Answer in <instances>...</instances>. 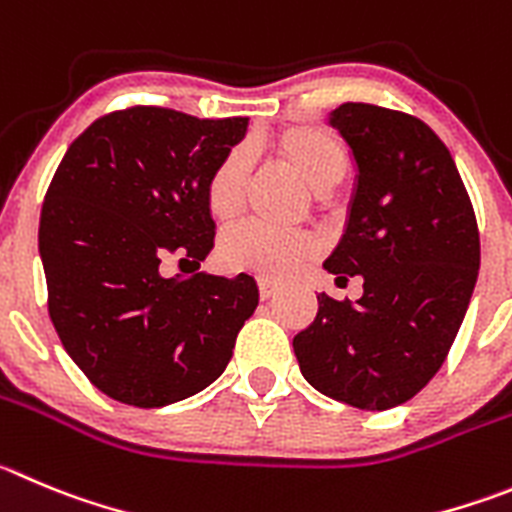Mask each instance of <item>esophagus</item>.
Listing matches in <instances>:
<instances>
[{
	"mask_svg": "<svg viewBox=\"0 0 512 512\" xmlns=\"http://www.w3.org/2000/svg\"><path fill=\"white\" fill-rule=\"evenodd\" d=\"M257 285H260V295H262V300L272 298V295H275V293H278V290H280V285H278V283H272V280H267V278H260V280H257Z\"/></svg>",
	"mask_w": 512,
	"mask_h": 512,
	"instance_id": "1",
	"label": "esophagus"
}]
</instances>
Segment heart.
Instances as JSON below:
<instances>
[{
  "label": "heart",
  "mask_w": 512,
  "mask_h": 512,
  "mask_svg": "<svg viewBox=\"0 0 512 512\" xmlns=\"http://www.w3.org/2000/svg\"><path fill=\"white\" fill-rule=\"evenodd\" d=\"M275 154L315 194L331 191L348 169V151L341 138L318 126H288L272 138ZM247 161L240 148L229 151L209 174L204 202L214 219H232L242 204ZM318 255V242L303 232H278L265 224H242L224 234L219 260L227 270L255 272L262 278H293Z\"/></svg>",
  "instance_id": "obj_1"
}]
</instances>
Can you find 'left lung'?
I'll return each instance as SVG.
<instances>
[{
	"mask_svg": "<svg viewBox=\"0 0 512 512\" xmlns=\"http://www.w3.org/2000/svg\"><path fill=\"white\" fill-rule=\"evenodd\" d=\"M356 179L346 224L323 267L364 295L318 293L293 338L305 381L331 399L384 412L429 384L455 343L480 270L475 212L450 151L419 118L369 103L328 113Z\"/></svg>",
	"mask_w": 512,
	"mask_h": 512,
	"instance_id": "left-lung-1",
	"label": "left lung"
}]
</instances>
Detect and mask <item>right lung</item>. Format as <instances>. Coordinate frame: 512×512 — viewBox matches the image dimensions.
Here are the masks:
<instances>
[{
  "mask_svg": "<svg viewBox=\"0 0 512 512\" xmlns=\"http://www.w3.org/2000/svg\"><path fill=\"white\" fill-rule=\"evenodd\" d=\"M247 118L136 105L90 123L62 156L40 214L47 308L78 369L111 399L156 409L222 376L260 290L240 272L164 275L204 262V186Z\"/></svg>",
  "mask_w": 512,
  "mask_h": 512,
  "instance_id": "right-lung-1",
  "label": "right lung"
}]
</instances>
